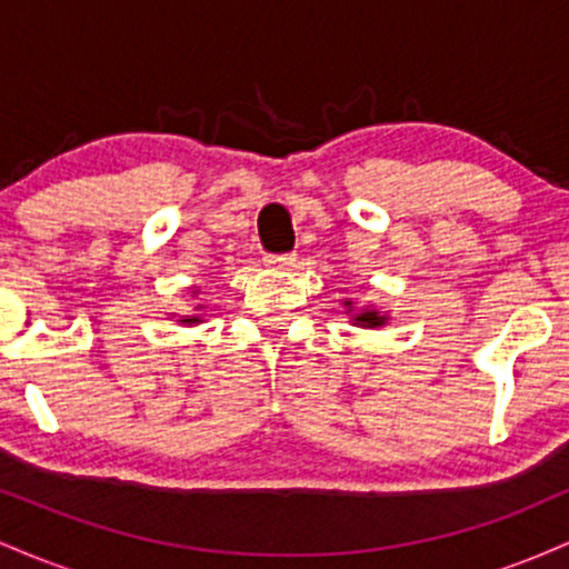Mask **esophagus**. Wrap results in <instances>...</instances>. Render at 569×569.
Listing matches in <instances>:
<instances>
[{
    "label": "esophagus",
    "instance_id": "34e87169",
    "mask_svg": "<svg viewBox=\"0 0 569 569\" xmlns=\"http://www.w3.org/2000/svg\"><path fill=\"white\" fill-rule=\"evenodd\" d=\"M264 264L272 270H291L297 264V253H267Z\"/></svg>",
    "mask_w": 569,
    "mask_h": 569
}]
</instances>
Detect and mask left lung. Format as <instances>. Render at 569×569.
I'll return each instance as SVG.
<instances>
[{"instance_id":"8db88e82","label":"left lung","mask_w":569,"mask_h":569,"mask_svg":"<svg viewBox=\"0 0 569 569\" xmlns=\"http://www.w3.org/2000/svg\"><path fill=\"white\" fill-rule=\"evenodd\" d=\"M342 305L348 307L350 323L358 326V329H382V326H388V321H390L388 312H382L380 307H375V305L358 307L352 299H345Z\"/></svg>"}]
</instances>
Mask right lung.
<instances>
[{"instance_id": "1", "label": "right lung", "mask_w": 569, "mask_h": 569, "mask_svg": "<svg viewBox=\"0 0 569 569\" xmlns=\"http://www.w3.org/2000/svg\"><path fill=\"white\" fill-rule=\"evenodd\" d=\"M189 291H192V297H198V293H200L198 286H189ZM194 310H198V312H194V316H179V323L181 326H198V323H202L200 310H206V307L198 305V307H194ZM171 316H176V312H171Z\"/></svg>"}]
</instances>
